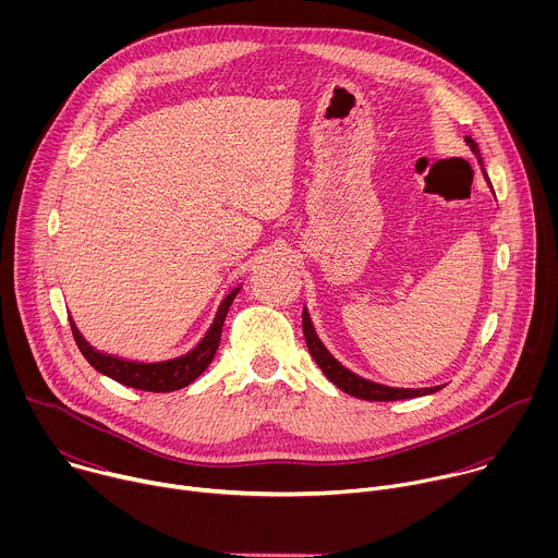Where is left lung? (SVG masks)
<instances>
[{
    "label": "left lung",
    "instance_id": "left-lung-1",
    "mask_svg": "<svg viewBox=\"0 0 558 558\" xmlns=\"http://www.w3.org/2000/svg\"><path fill=\"white\" fill-rule=\"evenodd\" d=\"M468 145L472 147L474 154H480V149H476V143L465 136ZM482 163V158H480ZM484 166V163H482ZM302 331H304V340H306V347H308V353L313 355V360L317 362V366L323 368V373L344 392L353 395V397H360V400H368V402H395V400H411V397H422V395H430V392H437L441 386H430V388H390V386H384V384H375V381H368L355 373H351L349 368H344L327 349L325 344L320 342V338H317L313 325H311V317L306 313V308L302 311Z\"/></svg>",
    "mask_w": 558,
    "mask_h": 558
}]
</instances>
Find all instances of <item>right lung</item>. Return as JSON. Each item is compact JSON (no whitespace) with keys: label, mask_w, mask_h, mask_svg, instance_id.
<instances>
[{"label":"right lung","mask_w":558,"mask_h":558,"mask_svg":"<svg viewBox=\"0 0 558 558\" xmlns=\"http://www.w3.org/2000/svg\"><path fill=\"white\" fill-rule=\"evenodd\" d=\"M238 291H241V287L233 289L220 302V308L214 317V325L209 327V331L201 340V344L194 351H190L187 355L177 357V360H168V362L141 364V362H128V360H121V357L99 353L84 340L82 333H78L74 323H70V327H72V336H74V342H76L78 351L84 353V357L90 362V366H95L99 373H104V375L112 377L114 381H119L123 386H130V388L149 390V392H170V390H179V388L192 384L211 364V360L216 355V349L220 344L225 315H227V311H229Z\"/></svg>","instance_id":"right-lung-1"}]
</instances>
